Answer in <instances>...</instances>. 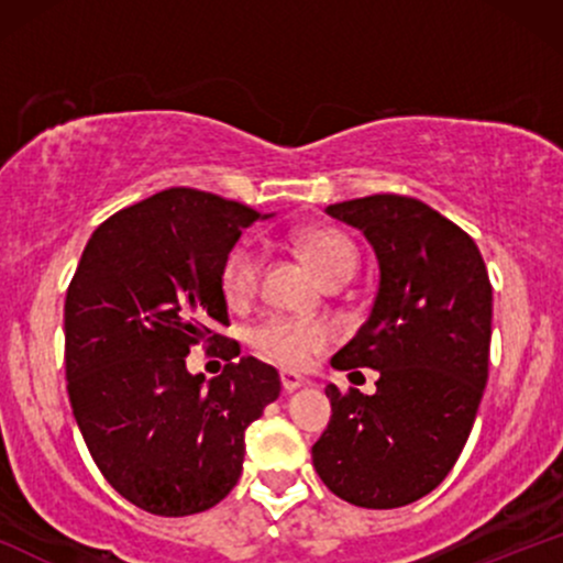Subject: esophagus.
<instances>
[{
    "instance_id": "34e87169",
    "label": "esophagus",
    "mask_w": 563,
    "mask_h": 563,
    "mask_svg": "<svg viewBox=\"0 0 563 563\" xmlns=\"http://www.w3.org/2000/svg\"><path fill=\"white\" fill-rule=\"evenodd\" d=\"M280 384H283V389H286V391H296V389H301V386H303V378L299 376V373L283 371L280 373Z\"/></svg>"
}]
</instances>
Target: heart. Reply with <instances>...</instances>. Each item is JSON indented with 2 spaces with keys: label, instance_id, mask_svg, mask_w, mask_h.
Wrapping results in <instances>:
<instances>
[{
  "label": "heart",
  "instance_id": "b5f03b06",
  "mask_svg": "<svg viewBox=\"0 0 563 563\" xmlns=\"http://www.w3.org/2000/svg\"><path fill=\"white\" fill-rule=\"evenodd\" d=\"M299 249L303 262L312 267V273L322 283L339 280V277H352L357 254L349 243L344 232L333 228H312L301 232ZM260 251L251 241H238L224 256L222 269H219V286L230 307H241L254 296L256 283H260ZM328 331L318 322L288 320V318H267L251 331V344L262 357L273 360L283 367H303L314 354L328 346Z\"/></svg>",
  "mask_w": 563,
  "mask_h": 563
}]
</instances>
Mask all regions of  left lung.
Segmentation results:
<instances>
[{
  "instance_id": "1",
  "label": "left lung",
  "mask_w": 563,
  "mask_h": 563,
  "mask_svg": "<svg viewBox=\"0 0 563 563\" xmlns=\"http://www.w3.org/2000/svg\"><path fill=\"white\" fill-rule=\"evenodd\" d=\"M378 260V290L335 371H378L376 394L328 384L331 423L312 463L333 495L360 508H399L455 466L479 410L493 339V286L476 243L407 196L333 203Z\"/></svg>"
}]
</instances>
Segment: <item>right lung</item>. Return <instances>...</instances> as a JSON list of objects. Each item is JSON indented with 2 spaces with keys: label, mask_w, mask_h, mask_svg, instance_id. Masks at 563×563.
<instances>
[{
  "label": "right lung",
  "mask_w": 563,
  "mask_h": 563,
  "mask_svg": "<svg viewBox=\"0 0 563 563\" xmlns=\"http://www.w3.org/2000/svg\"><path fill=\"white\" fill-rule=\"evenodd\" d=\"M249 206L169 187L100 224L66 296V378L74 418L97 468L129 503L190 516L230 495L243 471L245 429L280 397L275 367L254 357L203 384L185 357L235 341L219 269ZM222 354V352H219Z\"/></svg>",
  "instance_id": "add662e5"
}]
</instances>
